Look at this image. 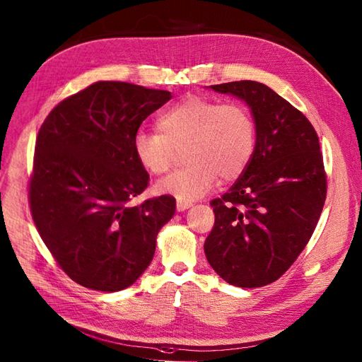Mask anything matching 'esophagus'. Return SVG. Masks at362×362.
Masks as SVG:
<instances>
[{"label":"esophagus","mask_w":362,"mask_h":362,"mask_svg":"<svg viewBox=\"0 0 362 362\" xmlns=\"http://www.w3.org/2000/svg\"><path fill=\"white\" fill-rule=\"evenodd\" d=\"M188 207H191V203H189V202H181V200L177 202V210H178V211H184V210L188 209Z\"/></svg>","instance_id":"obj_1"}]
</instances>
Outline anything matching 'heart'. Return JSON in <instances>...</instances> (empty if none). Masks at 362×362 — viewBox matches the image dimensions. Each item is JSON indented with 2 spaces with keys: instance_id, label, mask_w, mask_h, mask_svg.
Masks as SVG:
<instances>
[{
  "instance_id": "heart-1",
  "label": "heart",
  "mask_w": 362,
  "mask_h": 362,
  "mask_svg": "<svg viewBox=\"0 0 362 362\" xmlns=\"http://www.w3.org/2000/svg\"><path fill=\"white\" fill-rule=\"evenodd\" d=\"M156 127L159 133L134 136V156L146 173L162 175L184 151L187 163L156 185L182 202L204 196L218 177L238 178L256 151V121L238 102L189 95L165 110Z\"/></svg>"
}]
</instances>
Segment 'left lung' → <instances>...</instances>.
Instances as JSON below:
<instances>
[{"label": "left lung", "mask_w": 362, "mask_h": 362, "mask_svg": "<svg viewBox=\"0 0 362 362\" xmlns=\"http://www.w3.org/2000/svg\"><path fill=\"white\" fill-rule=\"evenodd\" d=\"M210 88L250 106L257 141L241 177L210 202L215 225L206 259L228 284L260 288L298 259L322 215L327 180L320 143L307 117L266 84L241 80Z\"/></svg>", "instance_id": "obj_1"}]
</instances>
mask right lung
<instances>
[{"label": "right lung", "mask_w": 362, "mask_h": 362, "mask_svg": "<svg viewBox=\"0 0 362 362\" xmlns=\"http://www.w3.org/2000/svg\"><path fill=\"white\" fill-rule=\"evenodd\" d=\"M171 98L168 90L96 81L59 102L40 125L29 181L32 218L59 267L81 286L117 292L133 285L175 214L169 194L130 203L148 184L133 139Z\"/></svg>", "instance_id": "1"}]
</instances>
